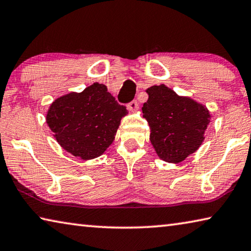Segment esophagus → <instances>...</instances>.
Masks as SVG:
<instances>
[{"mask_svg":"<svg viewBox=\"0 0 251 251\" xmlns=\"http://www.w3.org/2000/svg\"><path fill=\"white\" fill-rule=\"evenodd\" d=\"M138 107H139V104H138V101L136 100H131V101H129L128 104H127V108H128L129 110H131V112H135V110H137Z\"/></svg>","mask_w":251,"mask_h":251,"instance_id":"1","label":"esophagus"}]
</instances>
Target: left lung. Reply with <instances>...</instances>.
I'll use <instances>...</instances> for the list:
<instances>
[{"instance_id":"8db88e82","label":"left lung","mask_w":251,"mask_h":251,"mask_svg":"<svg viewBox=\"0 0 251 251\" xmlns=\"http://www.w3.org/2000/svg\"><path fill=\"white\" fill-rule=\"evenodd\" d=\"M143 114L151 128V142L161 159L179 163L198 150L209 124L202 105L180 97L164 84L147 88Z\"/></svg>"}]
</instances>
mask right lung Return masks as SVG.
<instances>
[{
    "label": "right lung",
    "instance_id": "obj_1",
    "mask_svg": "<svg viewBox=\"0 0 251 251\" xmlns=\"http://www.w3.org/2000/svg\"><path fill=\"white\" fill-rule=\"evenodd\" d=\"M126 113L105 85L94 83L82 93H70L53 101L46 123L65 151L92 159L113 143Z\"/></svg>",
    "mask_w": 251,
    "mask_h": 251
}]
</instances>
